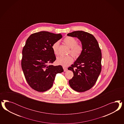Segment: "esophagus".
Masks as SVG:
<instances>
[{
    "label": "esophagus",
    "instance_id": "obj_1",
    "mask_svg": "<svg viewBox=\"0 0 124 124\" xmlns=\"http://www.w3.org/2000/svg\"><path fill=\"white\" fill-rule=\"evenodd\" d=\"M63 69H64V72H66L68 70L67 68L65 67H63Z\"/></svg>",
    "mask_w": 124,
    "mask_h": 124
}]
</instances>
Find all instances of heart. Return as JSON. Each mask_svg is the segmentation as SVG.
I'll return each instance as SVG.
<instances>
[{
  "label": "heart",
  "mask_w": 124,
  "mask_h": 124,
  "mask_svg": "<svg viewBox=\"0 0 124 124\" xmlns=\"http://www.w3.org/2000/svg\"><path fill=\"white\" fill-rule=\"evenodd\" d=\"M64 43L70 48V50L69 54H71L75 58H78L82 54L83 48L82 45L78 43L76 39L71 36H67L64 39ZM59 42H55L52 45L53 51L54 54L57 56L59 54ZM73 61V57L71 55L67 56H60L58 57L56 60L57 64L62 65L64 67H66L72 63Z\"/></svg>",
  "instance_id": "heart-1"
}]
</instances>
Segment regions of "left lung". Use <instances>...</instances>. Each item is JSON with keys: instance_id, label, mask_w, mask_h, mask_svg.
Segmentation results:
<instances>
[{"instance_id": "8db88e82", "label": "left lung", "mask_w": 124, "mask_h": 124, "mask_svg": "<svg viewBox=\"0 0 124 124\" xmlns=\"http://www.w3.org/2000/svg\"><path fill=\"white\" fill-rule=\"evenodd\" d=\"M68 36L78 38L83 50L81 55L68 70L74 76L69 81L70 86L79 92L90 89L97 80L101 70V52L94 36L83 31H74Z\"/></svg>"}]
</instances>
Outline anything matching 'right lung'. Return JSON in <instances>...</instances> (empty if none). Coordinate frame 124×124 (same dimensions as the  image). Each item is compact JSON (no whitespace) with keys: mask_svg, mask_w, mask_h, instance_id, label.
<instances>
[{"mask_svg":"<svg viewBox=\"0 0 124 124\" xmlns=\"http://www.w3.org/2000/svg\"><path fill=\"white\" fill-rule=\"evenodd\" d=\"M62 37L60 34L41 31L30 35L22 50L21 67L29 85L34 90L45 92L51 88L62 66H54L56 60L52 45Z\"/></svg>","mask_w":124,"mask_h":124,"instance_id":"right-lung-1","label":"right lung"}]
</instances>
